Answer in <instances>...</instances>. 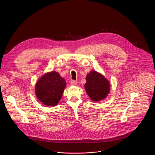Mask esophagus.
<instances>
[{"label": "esophagus", "instance_id": "1", "mask_svg": "<svg viewBox=\"0 0 155 155\" xmlns=\"http://www.w3.org/2000/svg\"><path fill=\"white\" fill-rule=\"evenodd\" d=\"M70 84L71 85H75L77 84V81L75 80H71L70 81Z\"/></svg>", "mask_w": 155, "mask_h": 155}]
</instances>
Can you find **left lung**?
Returning <instances> with one entry per match:
<instances>
[{"label": "left lung", "instance_id": "8db88e82", "mask_svg": "<svg viewBox=\"0 0 155 155\" xmlns=\"http://www.w3.org/2000/svg\"><path fill=\"white\" fill-rule=\"evenodd\" d=\"M85 88L90 98L95 102L104 99L110 91V84L102 74L92 71L86 77Z\"/></svg>", "mask_w": 155, "mask_h": 155}]
</instances>
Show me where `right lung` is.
<instances>
[{
	"label": "right lung",
	"instance_id": "add662e5",
	"mask_svg": "<svg viewBox=\"0 0 155 155\" xmlns=\"http://www.w3.org/2000/svg\"><path fill=\"white\" fill-rule=\"evenodd\" d=\"M66 85L64 78L58 73L52 71L45 74L38 81L35 94L44 104L53 106L59 103Z\"/></svg>",
	"mask_w": 155,
	"mask_h": 155
}]
</instances>
